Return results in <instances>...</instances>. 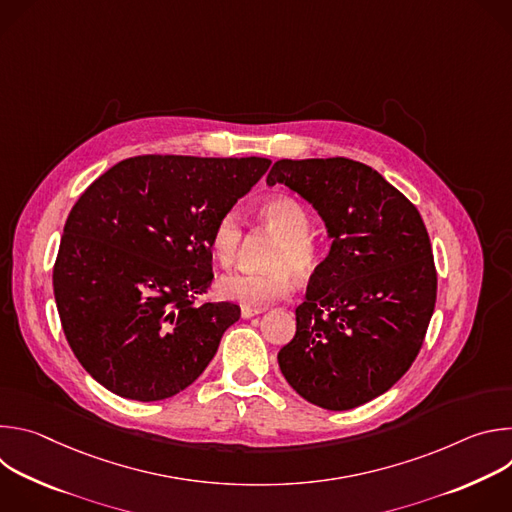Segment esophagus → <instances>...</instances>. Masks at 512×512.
<instances>
[{
	"instance_id": "esophagus-1",
	"label": "esophagus",
	"mask_w": 512,
	"mask_h": 512,
	"mask_svg": "<svg viewBox=\"0 0 512 512\" xmlns=\"http://www.w3.org/2000/svg\"><path fill=\"white\" fill-rule=\"evenodd\" d=\"M263 310L261 308H249V306H241V316L243 318H253V316H257V314H261Z\"/></svg>"
}]
</instances>
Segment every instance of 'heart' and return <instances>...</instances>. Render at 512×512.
Here are the masks:
<instances>
[{"label":"heart","mask_w":512,"mask_h":512,"mask_svg":"<svg viewBox=\"0 0 512 512\" xmlns=\"http://www.w3.org/2000/svg\"><path fill=\"white\" fill-rule=\"evenodd\" d=\"M257 225L277 237L267 267L271 271H239L225 275L216 285V294L223 300L249 308H263L283 300L294 289V275L308 279L320 263V251L310 235L308 210L291 196H273L257 208ZM243 225L241 216L229 210L214 223L208 247L216 263L229 267L241 247Z\"/></svg>","instance_id":"b5f03b06"}]
</instances>
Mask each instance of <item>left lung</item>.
I'll list each match as a JSON object with an SVG mask.
<instances>
[{
	"label": "left lung",
	"instance_id": "left-lung-1",
	"mask_svg": "<svg viewBox=\"0 0 512 512\" xmlns=\"http://www.w3.org/2000/svg\"><path fill=\"white\" fill-rule=\"evenodd\" d=\"M267 184L308 200L332 239L296 308L277 362L306 401L346 411L389 391L415 360L437 294L417 208L377 170L348 158L279 160Z\"/></svg>",
	"mask_w": 512,
	"mask_h": 512
}]
</instances>
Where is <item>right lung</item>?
I'll list each match as a JSON object with an SVG mask.
<instances>
[{
    "instance_id": "add662e5",
    "label": "right lung",
    "mask_w": 512,
    "mask_h": 512,
    "mask_svg": "<svg viewBox=\"0 0 512 512\" xmlns=\"http://www.w3.org/2000/svg\"><path fill=\"white\" fill-rule=\"evenodd\" d=\"M267 158L137 156L72 206L52 271L64 336L111 393L162 401L192 385L241 318L194 304L212 281L208 237L267 172Z\"/></svg>"
}]
</instances>
